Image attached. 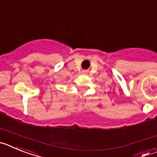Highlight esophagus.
Instances as JSON below:
<instances>
[{"label":"esophagus","instance_id":"esophagus-1","mask_svg":"<svg viewBox=\"0 0 157 157\" xmlns=\"http://www.w3.org/2000/svg\"><path fill=\"white\" fill-rule=\"evenodd\" d=\"M86 71H82V74H86Z\"/></svg>","mask_w":157,"mask_h":157}]
</instances>
